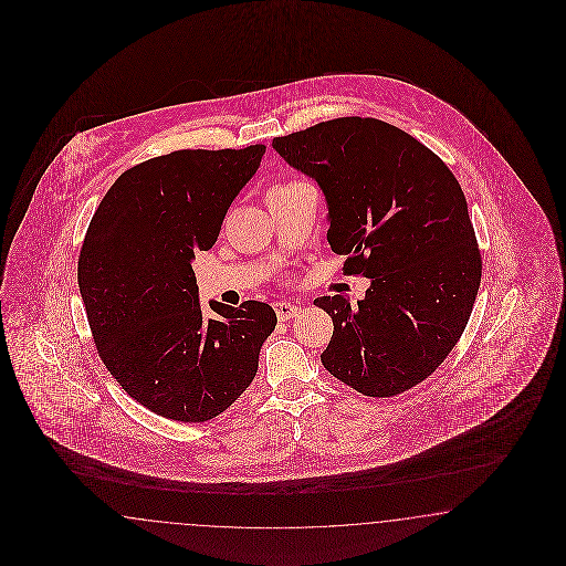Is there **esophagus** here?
Masks as SVG:
<instances>
[{
	"label": "esophagus",
	"mask_w": 566,
	"mask_h": 566,
	"mask_svg": "<svg viewBox=\"0 0 566 566\" xmlns=\"http://www.w3.org/2000/svg\"><path fill=\"white\" fill-rule=\"evenodd\" d=\"M275 315H277V319L280 322H289L292 317H296L298 315V305H294L291 301H277L274 305Z\"/></svg>",
	"instance_id": "obj_1"
}]
</instances>
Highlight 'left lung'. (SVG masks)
Listing matches in <instances>:
<instances>
[{
	"label": "left lung",
	"instance_id": "1",
	"mask_svg": "<svg viewBox=\"0 0 566 566\" xmlns=\"http://www.w3.org/2000/svg\"><path fill=\"white\" fill-rule=\"evenodd\" d=\"M272 147L324 192L344 274L369 277L357 307L340 294L313 301L334 322L324 367L365 396L417 386L459 343L480 291L461 185L426 145L376 118L322 122Z\"/></svg>",
	"mask_w": 566,
	"mask_h": 566
}]
</instances>
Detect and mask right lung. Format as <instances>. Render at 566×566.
<instances>
[{"instance_id":"add662e5","label":"right lung","mask_w":566,"mask_h":566,"mask_svg":"<svg viewBox=\"0 0 566 566\" xmlns=\"http://www.w3.org/2000/svg\"><path fill=\"white\" fill-rule=\"evenodd\" d=\"M265 145L185 149L124 171L88 223L78 289L99 357L149 411L203 423L258 374L277 317L268 303H199L192 272L226 211L255 176Z\"/></svg>"}]
</instances>
